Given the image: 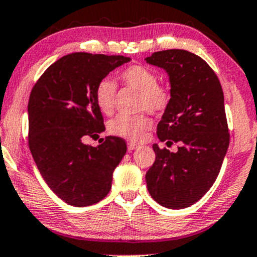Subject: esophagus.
<instances>
[{"instance_id": "1", "label": "esophagus", "mask_w": 257, "mask_h": 257, "mask_svg": "<svg viewBox=\"0 0 257 257\" xmlns=\"http://www.w3.org/2000/svg\"><path fill=\"white\" fill-rule=\"evenodd\" d=\"M137 148H139V145H136V143L128 142V145H127V150H128L130 152H132V151L137 150Z\"/></svg>"}]
</instances>
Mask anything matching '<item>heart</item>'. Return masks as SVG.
I'll return each mask as SVG.
<instances>
[{
    "mask_svg": "<svg viewBox=\"0 0 257 257\" xmlns=\"http://www.w3.org/2000/svg\"><path fill=\"white\" fill-rule=\"evenodd\" d=\"M118 81L125 87L139 92L137 107L154 115H162L169 109L173 93L169 85L158 83V76L151 68L142 65H132L118 72ZM116 87L110 78L98 82L94 89L95 103L103 114L114 111ZM152 126L147 114L117 115L109 122V132L116 137L128 141H140Z\"/></svg>",
    "mask_w": 257,
    "mask_h": 257,
    "instance_id": "obj_1",
    "label": "heart"
}]
</instances>
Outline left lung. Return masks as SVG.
I'll return each mask as SVG.
<instances>
[{"mask_svg":"<svg viewBox=\"0 0 257 257\" xmlns=\"http://www.w3.org/2000/svg\"><path fill=\"white\" fill-rule=\"evenodd\" d=\"M169 74L173 100L157 126L158 139L180 143L178 152L153 145L156 161L146 173L148 191L167 208L194 205L216 181L229 146L222 85L205 60L170 49L147 57Z\"/></svg>","mask_w":257,"mask_h":257,"instance_id":"1","label":"left lung"}]
</instances>
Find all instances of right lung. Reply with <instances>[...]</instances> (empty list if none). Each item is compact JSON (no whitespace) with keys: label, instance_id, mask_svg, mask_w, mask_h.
<instances>
[{"label":"right lung","instance_id":"right-lung-1","mask_svg":"<svg viewBox=\"0 0 257 257\" xmlns=\"http://www.w3.org/2000/svg\"><path fill=\"white\" fill-rule=\"evenodd\" d=\"M128 61L120 55H66L46 68L30 92L29 150L45 183L68 205H94L111 189L126 142L107 136L92 147L83 140L105 131L94 98L96 83Z\"/></svg>","mask_w":257,"mask_h":257}]
</instances>
